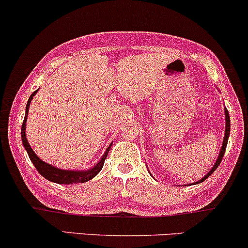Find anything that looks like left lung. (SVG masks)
Masks as SVG:
<instances>
[{
	"mask_svg": "<svg viewBox=\"0 0 248 248\" xmlns=\"http://www.w3.org/2000/svg\"><path fill=\"white\" fill-rule=\"evenodd\" d=\"M224 115H226V131H224V139H223L222 147H221V152H220V154H218V157H217V162H215L214 166L212 167L211 171L208 172L207 174L204 176V178L199 180V181L195 182V185H197V183H201V182H202V181H205V180H206V179L208 178V176H210V175L212 174V173H213V172L215 171V170L217 169V166L220 165L221 160H222V158H223L224 152H226V148H227V144H228V138H229V134H230V116H229V112H228V110H227V108H224Z\"/></svg>",
	"mask_w": 248,
	"mask_h": 248,
	"instance_id": "8db88e82",
	"label": "left lung"
}]
</instances>
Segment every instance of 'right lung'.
<instances>
[{
    "instance_id": "add662e5",
    "label": "right lung",
    "mask_w": 248,
    "mask_h": 248,
    "mask_svg": "<svg viewBox=\"0 0 248 248\" xmlns=\"http://www.w3.org/2000/svg\"><path fill=\"white\" fill-rule=\"evenodd\" d=\"M37 91H38V90H36V91H34L33 93H31V95L30 96V99H28L27 105H26L25 118H24V122H22V126H21V140H22V144H24L25 149L27 150L28 156H30V158L31 160V163L34 164V166L36 167L37 172L40 173L42 176H44V178H46V180H49V181L59 183V185H73V183H84L86 181H89V180L93 179L96 174H98L99 172L101 171L102 166H104L105 159H106V157H107V155H108L109 149H110L111 144L107 148V150H106V153L104 154V156H102L101 159L99 160L98 163H96V165L93 166L92 169L88 170V171H69V170L58 169V167H54L52 165H50V164L43 162V160L38 158V157L36 156V154L33 152V149H31V147L30 146V143H28L27 138H26L25 128H26V121H27L28 109H30L31 101V99H33V96L36 94Z\"/></svg>"
}]
</instances>
